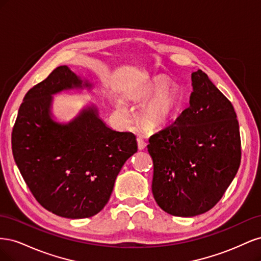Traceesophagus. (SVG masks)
Instances as JSON below:
<instances>
[{"mask_svg": "<svg viewBox=\"0 0 261 261\" xmlns=\"http://www.w3.org/2000/svg\"><path fill=\"white\" fill-rule=\"evenodd\" d=\"M137 145H138V149L139 150H143L146 148V143L144 141L143 138H137Z\"/></svg>", "mask_w": 261, "mask_h": 261, "instance_id": "1", "label": "esophagus"}]
</instances>
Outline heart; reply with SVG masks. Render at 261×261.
Returning a JSON list of instances; mask_svg holds the SVG:
<instances>
[{"label": "heart", "instance_id": "heart-1", "mask_svg": "<svg viewBox=\"0 0 261 261\" xmlns=\"http://www.w3.org/2000/svg\"><path fill=\"white\" fill-rule=\"evenodd\" d=\"M165 82H159L150 87L148 93L158 94L149 101L143 111V120L148 127L159 128L167 124L173 114L175 113L179 103V94L173 88H165L167 86ZM118 111L123 115L127 114V110L123 106H118Z\"/></svg>", "mask_w": 261, "mask_h": 261}]
</instances>
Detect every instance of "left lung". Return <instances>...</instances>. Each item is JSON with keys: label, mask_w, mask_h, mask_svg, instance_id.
Segmentation results:
<instances>
[{"label": "left lung", "mask_w": 261, "mask_h": 261, "mask_svg": "<svg viewBox=\"0 0 261 261\" xmlns=\"http://www.w3.org/2000/svg\"><path fill=\"white\" fill-rule=\"evenodd\" d=\"M174 123L149 138L153 162L152 194L159 207L176 217L213 208L238 173L242 147L234 108L201 69Z\"/></svg>", "instance_id": "obj_1"}]
</instances>
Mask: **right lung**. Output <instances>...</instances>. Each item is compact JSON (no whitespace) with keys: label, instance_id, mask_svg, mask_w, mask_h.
<instances>
[{"label":"right lung","instance_id":"obj_1","mask_svg":"<svg viewBox=\"0 0 261 261\" xmlns=\"http://www.w3.org/2000/svg\"><path fill=\"white\" fill-rule=\"evenodd\" d=\"M75 87L82 88V81L65 65L35 85L19 107L12 150L29 191L44 209L83 219L103 209L137 143L133 133L107 127L94 108L67 125L53 122L51 96Z\"/></svg>","mask_w":261,"mask_h":261}]
</instances>
